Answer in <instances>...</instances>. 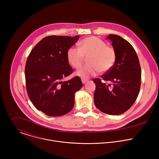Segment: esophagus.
<instances>
[{
    "mask_svg": "<svg viewBox=\"0 0 159 159\" xmlns=\"http://www.w3.org/2000/svg\"><path fill=\"white\" fill-rule=\"evenodd\" d=\"M81 80H82V82L83 84H85V83H86V82L88 81L87 79H84V78H82V79H81Z\"/></svg>",
    "mask_w": 159,
    "mask_h": 159,
    "instance_id": "34e87169",
    "label": "esophagus"
}]
</instances>
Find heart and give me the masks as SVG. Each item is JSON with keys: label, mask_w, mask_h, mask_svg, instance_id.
<instances>
[{"label": "heart", "mask_w": 159, "mask_h": 159, "mask_svg": "<svg viewBox=\"0 0 159 159\" xmlns=\"http://www.w3.org/2000/svg\"><path fill=\"white\" fill-rule=\"evenodd\" d=\"M79 48L70 47L66 52L67 60L75 69L83 65L85 57L88 64L77 72L82 78L96 75L100 71L107 72L114 66L116 61V52L114 48L97 36H89L81 40Z\"/></svg>", "instance_id": "b5f03b06"}]
</instances>
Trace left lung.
I'll use <instances>...</instances> for the list:
<instances>
[{"instance_id":"8db88e82","label":"left lung","mask_w":159,"mask_h":159,"mask_svg":"<svg viewBox=\"0 0 159 159\" xmlns=\"http://www.w3.org/2000/svg\"><path fill=\"white\" fill-rule=\"evenodd\" d=\"M116 52V63L101 79L93 80L96 89L95 106L102 112L118 115L129 109L135 102L141 85V67L132 45L116 34L107 36Z\"/></svg>"}]
</instances>
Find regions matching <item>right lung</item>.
<instances>
[{"instance_id": "1", "label": "right lung", "mask_w": 159, "mask_h": 159, "mask_svg": "<svg viewBox=\"0 0 159 159\" xmlns=\"http://www.w3.org/2000/svg\"><path fill=\"white\" fill-rule=\"evenodd\" d=\"M79 37H45L27 58L25 79L29 98L38 110L48 116H60L70 112L74 105L75 93L82 87L79 76L61 80L73 72L66 52Z\"/></svg>"}]
</instances>
